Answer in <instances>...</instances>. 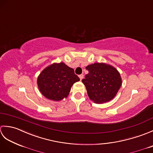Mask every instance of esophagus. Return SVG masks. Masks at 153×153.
<instances>
[{"label": "esophagus", "mask_w": 153, "mask_h": 153, "mask_svg": "<svg viewBox=\"0 0 153 153\" xmlns=\"http://www.w3.org/2000/svg\"><path fill=\"white\" fill-rule=\"evenodd\" d=\"M79 77L80 80H82V79L83 78V74H80L79 76Z\"/></svg>", "instance_id": "esophagus-1"}]
</instances>
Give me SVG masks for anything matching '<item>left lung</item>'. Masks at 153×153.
<instances>
[{
  "label": "left lung",
  "mask_w": 153,
  "mask_h": 153,
  "mask_svg": "<svg viewBox=\"0 0 153 153\" xmlns=\"http://www.w3.org/2000/svg\"><path fill=\"white\" fill-rule=\"evenodd\" d=\"M89 73L83 83L89 99L94 102H108L114 97L122 85L120 74L114 67L105 63H94L87 66Z\"/></svg>",
  "instance_id": "obj_1"
}]
</instances>
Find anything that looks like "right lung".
Instances as JSON below:
<instances>
[{
  "label": "right lung",
  "mask_w": 153,
  "mask_h": 153,
  "mask_svg": "<svg viewBox=\"0 0 153 153\" xmlns=\"http://www.w3.org/2000/svg\"><path fill=\"white\" fill-rule=\"evenodd\" d=\"M79 81L73 68L64 62L54 63L41 71L38 76L37 85L47 99L59 101L66 98L73 84Z\"/></svg>",
  "instance_id": "1"
}]
</instances>
